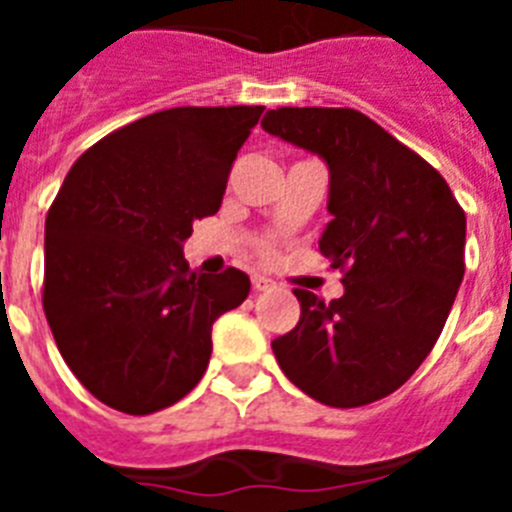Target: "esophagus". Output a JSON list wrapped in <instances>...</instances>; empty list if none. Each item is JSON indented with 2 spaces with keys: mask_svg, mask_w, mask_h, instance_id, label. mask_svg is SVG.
Masks as SVG:
<instances>
[{
  "mask_svg": "<svg viewBox=\"0 0 512 512\" xmlns=\"http://www.w3.org/2000/svg\"><path fill=\"white\" fill-rule=\"evenodd\" d=\"M251 282H253V289H256V292H266V289L274 287V282H271V279H266V277H261V274H253Z\"/></svg>",
  "mask_w": 512,
  "mask_h": 512,
  "instance_id": "esophagus-1",
  "label": "esophagus"
}]
</instances>
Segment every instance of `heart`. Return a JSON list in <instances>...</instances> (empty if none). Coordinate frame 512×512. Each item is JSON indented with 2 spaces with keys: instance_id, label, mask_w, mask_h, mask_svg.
<instances>
[{
  "instance_id": "heart-1",
  "label": "heart",
  "mask_w": 512,
  "mask_h": 512,
  "mask_svg": "<svg viewBox=\"0 0 512 512\" xmlns=\"http://www.w3.org/2000/svg\"><path fill=\"white\" fill-rule=\"evenodd\" d=\"M261 253H269V246H264V243H261Z\"/></svg>"
}]
</instances>
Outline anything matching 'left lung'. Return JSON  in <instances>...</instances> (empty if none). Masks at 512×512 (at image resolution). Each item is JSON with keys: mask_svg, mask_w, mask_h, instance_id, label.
Segmentation results:
<instances>
[{"mask_svg": "<svg viewBox=\"0 0 512 512\" xmlns=\"http://www.w3.org/2000/svg\"><path fill=\"white\" fill-rule=\"evenodd\" d=\"M261 128L328 164L320 238L343 295L295 289L300 323L274 338L282 372L312 400L361 408L408 382L441 336L464 279L467 215L425 158L348 107H279Z\"/></svg>", "mask_w": 512, "mask_h": 512, "instance_id": "left-lung-1", "label": "left lung"}]
</instances>
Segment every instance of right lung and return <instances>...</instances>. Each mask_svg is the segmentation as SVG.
<instances>
[{
	"mask_svg": "<svg viewBox=\"0 0 512 512\" xmlns=\"http://www.w3.org/2000/svg\"><path fill=\"white\" fill-rule=\"evenodd\" d=\"M264 107H174L79 156L45 217L43 310L63 361L99 402L164 410L210 364L212 323L248 297L241 269L200 274L182 243L220 210Z\"/></svg>",
	"mask_w": 512,
	"mask_h": 512,
	"instance_id": "1",
	"label": "right lung"
}]
</instances>
